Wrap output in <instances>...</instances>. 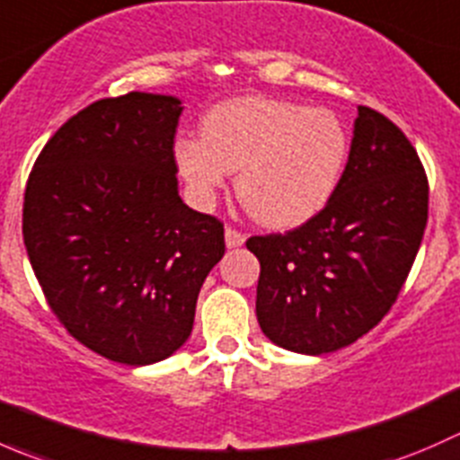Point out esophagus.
<instances>
[{"label":"esophagus","instance_id":"1","mask_svg":"<svg viewBox=\"0 0 460 460\" xmlns=\"http://www.w3.org/2000/svg\"><path fill=\"white\" fill-rule=\"evenodd\" d=\"M225 244H226V249L243 247V244H244V234H240V231H235V229H231V226H226V229H225Z\"/></svg>","mask_w":460,"mask_h":460}]
</instances>
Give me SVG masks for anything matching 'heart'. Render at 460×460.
Instances as JSON below:
<instances>
[{"label": "heart", "instance_id": "heart-1", "mask_svg": "<svg viewBox=\"0 0 460 460\" xmlns=\"http://www.w3.org/2000/svg\"><path fill=\"white\" fill-rule=\"evenodd\" d=\"M175 164L200 208L235 173V193L264 226L291 229L327 207L349 157L336 113L278 97H238L202 118L200 140L175 142Z\"/></svg>", "mask_w": 460, "mask_h": 460}]
</instances>
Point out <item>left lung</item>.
<instances>
[{
	"label": "left lung",
	"mask_w": 460,
	"mask_h": 460,
	"mask_svg": "<svg viewBox=\"0 0 460 460\" xmlns=\"http://www.w3.org/2000/svg\"><path fill=\"white\" fill-rule=\"evenodd\" d=\"M419 153L378 111L358 106L349 160L327 207L294 231L253 235L256 316L273 345L320 356L351 345L396 303L428 225Z\"/></svg>",
	"instance_id": "left-lung-1"
}]
</instances>
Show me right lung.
<instances>
[{
    "instance_id": "right-lung-1",
    "label": "right lung",
    "mask_w": 460,
    "mask_h": 460,
    "mask_svg": "<svg viewBox=\"0 0 460 460\" xmlns=\"http://www.w3.org/2000/svg\"><path fill=\"white\" fill-rule=\"evenodd\" d=\"M173 95L133 91L73 115L41 148L24 196V244L50 309L115 363L153 365L191 336L222 222L178 193Z\"/></svg>"
}]
</instances>
